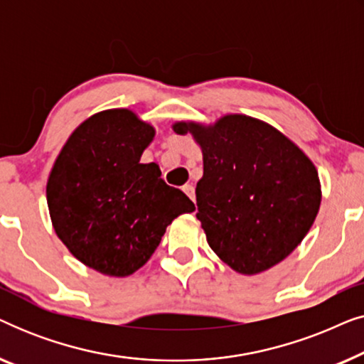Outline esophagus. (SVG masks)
Listing matches in <instances>:
<instances>
[{"mask_svg":"<svg viewBox=\"0 0 364 364\" xmlns=\"http://www.w3.org/2000/svg\"><path fill=\"white\" fill-rule=\"evenodd\" d=\"M182 191L187 193V197L191 198V200L196 202V191H193V187L191 186V183H186V186L182 187Z\"/></svg>","mask_w":364,"mask_h":364,"instance_id":"obj_1","label":"esophagus"}]
</instances>
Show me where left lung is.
I'll return each mask as SVG.
<instances>
[{"mask_svg": "<svg viewBox=\"0 0 364 364\" xmlns=\"http://www.w3.org/2000/svg\"><path fill=\"white\" fill-rule=\"evenodd\" d=\"M202 151L197 218L208 245L240 275L275 267L300 245L321 203L311 159L262 119L225 114L212 124L178 121Z\"/></svg>", "mask_w": 364, "mask_h": 364, "instance_id": "left-lung-1", "label": "left lung"}]
</instances>
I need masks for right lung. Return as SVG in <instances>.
Listing matches in <instances>:
<instances>
[{
	"label": "right lung",
	"mask_w": 364,
	"mask_h": 364,
	"mask_svg": "<svg viewBox=\"0 0 364 364\" xmlns=\"http://www.w3.org/2000/svg\"><path fill=\"white\" fill-rule=\"evenodd\" d=\"M156 129L131 109H106L79 124L53 164L46 198L53 228L84 265L129 277L146 265L173 218L196 210L141 164Z\"/></svg>",
	"instance_id": "1"
}]
</instances>
